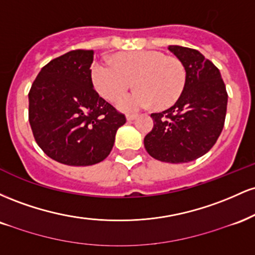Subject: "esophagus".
Listing matches in <instances>:
<instances>
[{
    "label": "esophagus",
    "instance_id": "obj_1",
    "mask_svg": "<svg viewBox=\"0 0 255 255\" xmlns=\"http://www.w3.org/2000/svg\"><path fill=\"white\" fill-rule=\"evenodd\" d=\"M127 121H133V120H135L137 118V115H135V114H127Z\"/></svg>",
    "mask_w": 255,
    "mask_h": 255
}]
</instances>
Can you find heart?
<instances>
[{"instance_id":"obj_1","label":"heart","mask_w":255,"mask_h":255,"mask_svg":"<svg viewBox=\"0 0 255 255\" xmlns=\"http://www.w3.org/2000/svg\"><path fill=\"white\" fill-rule=\"evenodd\" d=\"M95 89L107 101H116L135 83L137 89L120 98L118 107L125 111L139 110L154 103L164 109L176 103L187 83L184 64L177 57L156 50L120 52L115 64L95 61L91 66Z\"/></svg>"}]
</instances>
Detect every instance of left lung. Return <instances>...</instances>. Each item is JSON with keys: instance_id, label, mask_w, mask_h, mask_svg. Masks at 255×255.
I'll use <instances>...</instances> for the list:
<instances>
[{"instance_id": "obj_1", "label": "left lung", "mask_w": 255, "mask_h": 255, "mask_svg": "<svg viewBox=\"0 0 255 255\" xmlns=\"http://www.w3.org/2000/svg\"><path fill=\"white\" fill-rule=\"evenodd\" d=\"M184 64L187 83L171 108L151 114L153 128L144 139L146 151L165 163H188L216 144L224 127L228 93L219 69L191 48L169 45Z\"/></svg>"}]
</instances>
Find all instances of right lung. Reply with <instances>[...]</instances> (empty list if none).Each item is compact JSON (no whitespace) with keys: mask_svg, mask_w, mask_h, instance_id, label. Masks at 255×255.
Wrapping results in <instances>:
<instances>
[{"mask_svg":"<svg viewBox=\"0 0 255 255\" xmlns=\"http://www.w3.org/2000/svg\"><path fill=\"white\" fill-rule=\"evenodd\" d=\"M93 50H72L43 67L28 92V121L46 156L66 165L104 160L126 116L93 89Z\"/></svg>","mask_w":255,"mask_h":255,"instance_id":"obj_1","label":"right lung"}]
</instances>
